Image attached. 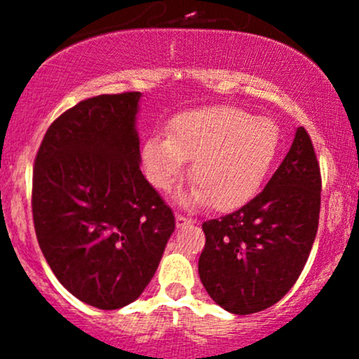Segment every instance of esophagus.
Segmentation results:
<instances>
[{
    "mask_svg": "<svg viewBox=\"0 0 359 359\" xmlns=\"http://www.w3.org/2000/svg\"><path fill=\"white\" fill-rule=\"evenodd\" d=\"M175 224H177V227H186V226H191V224H193V220L189 219V217H184V215H180V213H177L175 215Z\"/></svg>",
    "mask_w": 359,
    "mask_h": 359,
    "instance_id": "1",
    "label": "esophagus"
}]
</instances>
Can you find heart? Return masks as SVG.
Segmentation results:
<instances>
[{
    "mask_svg": "<svg viewBox=\"0 0 359 359\" xmlns=\"http://www.w3.org/2000/svg\"><path fill=\"white\" fill-rule=\"evenodd\" d=\"M280 130L271 119L253 118L233 106L203 107L175 116L168 135H151L142 146V163L149 182L168 193L193 159L194 184L180 201H212L213 208L231 210L260 189L276 158Z\"/></svg>",
    "mask_w": 359,
    "mask_h": 359,
    "instance_id": "heart-1",
    "label": "heart"
}]
</instances>
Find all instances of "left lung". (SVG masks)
<instances>
[{
  "label": "left lung",
  "mask_w": 359,
  "mask_h": 359,
  "mask_svg": "<svg viewBox=\"0 0 359 359\" xmlns=\"http://www.w3.org/2000/svg\"><path fill=\"white\" fill-rule=\"evenodd\" d=\"M320 203V163L311 137L299 126L262 193L203 224L206 243L198 271L215 304L233 314H252L283 299L313 248Z\"/></svg>",
  "instance_id": "1"
}]
</instances>
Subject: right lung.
<instances>
[{"label":"right lung","instance_id":"1","mask_svg":"<svg viewBox=\"0 0 359 359\" xmlns=\"http://www.w3.org/2000/svg\"><path fill=\"white\" fill-rule=\"evenodd\" d=\"M140 92L97 95L46 130L32 172V219L46 262L88 306L119 309L153 280L175 229L140 172Z\"/></svg>","mask_w":359,"mask_h":359}]
</instances>
